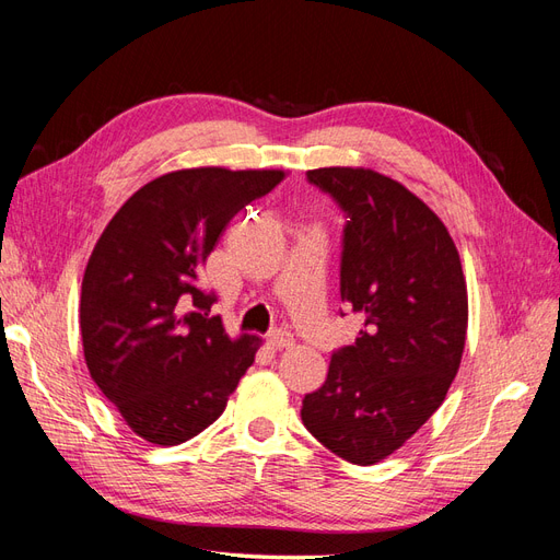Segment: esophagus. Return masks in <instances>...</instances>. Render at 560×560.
Listing matches in <instances>:
<instances>
[{
    "instance_id": "1",
    "label": "esophagus",
    "mask_w": 560,
    "mask_h": 560,
    "mask_svg": "<svg viewBox=\"0 0 560 560\" xmlns=\"http://www.w3.org/2000/svg\"><path fill=\"white\" fill-rule=\"evenodd\" d=\"M270 346H273L276 350H282V348H292L294 346V334L287 331V329H276L270 331Z\"/></svg>"
}]
</instances>
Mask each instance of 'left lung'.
Segmentation results:
<instances>
[{
  "label": "left lung",
  "mask_w": 560,
  "mask_h": 560,
  "mask_svg": "<svg viewBox=\"0 0 560 560\" xmlns=\"http://www.w3.org/2000/svg\"><path fill=\"white\" fill-rule=\"evenodd\" d=\"M308 182L346 214L341 301L364 329L331 354L303 397L306 430L343 460L374 465L442 406L463 360L467 284L460 254L425 202L364 167H319Z\"/></svg>",
  "instance_id": "1"
}]
</instances>
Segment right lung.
<instances>
[{"label": "right lung", "instance_id": "add662e5", "mask_svg": "<svg viewBox=\"0 0 560 560\" xmlns=\"http://www.w3.org/2000/svg\"><path fill=\"white\" fill-rule=\"evenodd\" d=\"M282 171L191 167L156 177L118 210L81 282L79 325L91 378L128 428L177 446L224 413L259 336L231 338L198 273L219 235Z\"/></svg>", "mask_w": 560, "mask_h": 560}]
</instances>
